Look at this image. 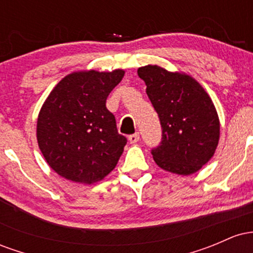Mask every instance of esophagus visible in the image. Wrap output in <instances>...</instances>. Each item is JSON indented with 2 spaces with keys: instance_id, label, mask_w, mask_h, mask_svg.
<instances>
[{
  "instance_id": "obj_1",
  "label": "esophagus",
  "mask_w": 253,
  "mask_h": 253,
  "mask_svg": "<svg viewBox=\"0 0 253 253\" xmlns=\"http://www.w3.org/2000/svg\"><path fill=\"white\" fill-rule=\"evenodd\" d=\"M139 139H140V135H139V133H134V134H130L128 136V140H129L130 144L138 143Z\"/></svg>"
}]
</instances>
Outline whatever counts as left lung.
Here are the masks:
<instances>
[{
	"mask_svg": "<svg viewBox=\"0 0 253 253\" xmlns=\"http://www.w3.org/2000/svg\"><path fill=\"white\" fill-rule=\"evenodd\" d=\"M162 125V143L152 150L159 168L177 175L199 171L215 153L220 121L213 101L195 78L158 65L138 69Z\"/></svg>",
	"mask_w": 253,
	"mask_h": 253,
	"instance_id": "left-lung-1",
	"label": "left lung"
}]
</instances>
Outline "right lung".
Masks as SVG:
<instances>
[{
  "label": "right lung",
  "instance_id": "1",
  "mask_svg": "<svg viewBox=\"0 0 253 253\" xmlns=\"http://www.w3.org/2000/svg\"><path fill=\"white\" fill-rule=\"evenodd\" d=\"M125 71H76L52 89L37 121V140L53 171L91 184L117 167L127 139L119 134L106 100Z\"/></svg>",
  "mask_w": 253,
  "mask_h": 253
}]
</instances>
